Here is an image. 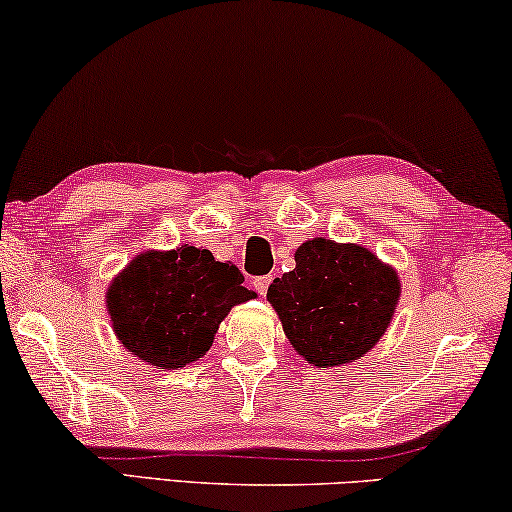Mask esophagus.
<instances>
[{
	"label": "esophagus",
	"mask_w": 512,
	"mask_h": 512,
	"mask_svg": "<svg viewBox=\"0 0 512 512\" xmlns=\"http://www.w3.org/2000/svg\"><path fill=\"white\" fill-rule=\"evenodd\" d=\"M271 280H273V275H264V278H257V280H255V289L259 291V294L266 296V291H269Z\"/></svg>",
	"instance_id": "34e87169"
}]
</instances>
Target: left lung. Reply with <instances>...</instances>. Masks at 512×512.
<instances>
[{
    "instance_id": "8db88e82",
    "label": "left lung",
    "mask_w": 512,
    "mask_h": 512,
    "mask_svg": "<svg viewBox=\"0 0 512 512\" xmlns=\"http://www.w3.org/2000/svg\"><path fill=\"white\" fill-rule=\"evenodd\" d=\"M399 296V275L371 250L321 237L296 250V269L275 278L266 294L294 351L319 369L369 353Z\"/></svg>"
}]
</instances>
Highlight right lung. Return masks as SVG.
Segmentation results:
<instances>
[{
	"label": "right lung",
	"instance_id": "add662e5",
	"mask_svg": "<svg viewBox=\"0 0 512 512\" xmlns=\"http://www.w3.org/2000/svg\"><path fill=\"white\" fill-rule=\"evenodd\" d=\"M253 296L237 266L186 243L136 255L113 278L107 310L113 332L134 358L180 369L202 358L227 312Z\"/></svg>",
	"mask_w": 512,
	"mask_h": 512
}]
</instances>
